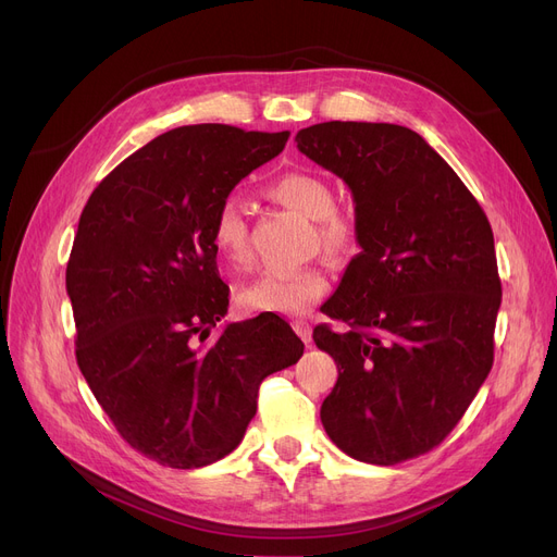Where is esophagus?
<instances>
[{"mask_svg":"<svg viewBox=\"0 0 557 557\" xmlns=\"http://www.w3.org/2000/svg\"><path fill=\"white\" fill-rule=\"evenodd\" d=\"M294 332L309 345L311 343V325L307 320H294Z\"/></svg>","mask_w":557,"mask_h":557,"instance_id":"1","label":"esophagus"}]
</instances>
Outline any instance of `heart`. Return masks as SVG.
<instances>
[{"instance_id": "b5f03b06", "label": "heart", "mask_w": 557, "mask_h": 557, "mask_svg": "<svg viewBox=\"0 0 557 557\" xmlns=\"http://www.w3.org/2000/svg\"><path fill=\"white\" fill-rule=\"evenodd\" d=\"M269 194L294 212L318 221V239L325 250L345 255L357 244V227L347 216L334 212L336 198L320 175L294 171L271 183ZM212 246L227 269H242L250 259L248 223L244 205L227 196L212 219ZM330 280L315 269H273L263 271L239 290V302L250 313L302 315L327 294Z\"/></svg>"}]
</instances>
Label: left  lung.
<instances>
[{"instance_id": "left-lung-1", "label": "left lung", "mask_w": 557, "mask_h": 557, "mask_svg": "<svg viewBox=\"0 0 557 557\" xmlns=\"http://www.w3.org/2000/svg\"><path fill=\"white\" fill-rule=\"evenodd\" d=\"M296 141L352 191L361 246L325 302L349 332L313 330L338 366L320 420L361 462L418 458L445 441L492 368L502 280L490 221L411 128L325 122Z\"/></svg>"}]
</instances>
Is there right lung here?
Instances as JSON below:
<instances>
[{"instance_id":"obj_1","label":"right lung","mask_w":557,"mask_h":557,"mask_svg":"<svg viewBox=\"0 0 557 557\" xmlns=\"http://www.w3.org/2000/svg\"><path fill=\"white\" fill-rule=\"evenodd\" d=\"M288 131L225 124L151 139L87 200L67 261L76 361L124 441L194 470L237 449L259 384L305 343L277 315L230 323L212 219L250 171L282 153Z\"/></svg>"}]
</instances>
